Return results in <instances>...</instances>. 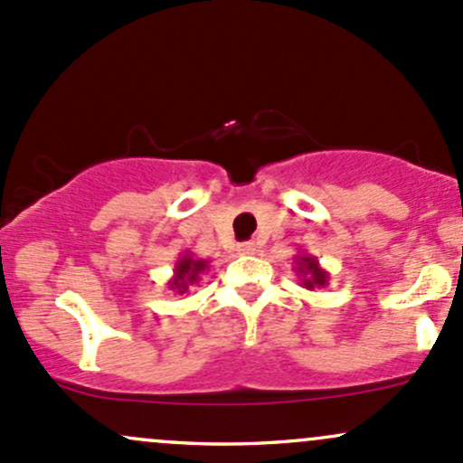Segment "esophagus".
<instances>
[{"label": "esophagus", "mask_w": 463, "mask_h": 463, "mask_svg": "<svg viewBox=\"0 0 463 463\" xmlns=\"http://www.w3.org/2000/svg\"><path fill=\"white\" fill-rule=\"evenodd\" d=\"M238 253H245V256L256 253V245H253V242H241V245H238Z\"/></svg>", "instance_id": "34e87169"}]
</instances>
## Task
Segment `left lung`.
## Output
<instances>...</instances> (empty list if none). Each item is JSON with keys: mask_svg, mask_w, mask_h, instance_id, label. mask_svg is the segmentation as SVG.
Listing matches in <instances>:
<instances>
[{"mask_svg": "<svg viewBox=\"0 0 463 463\" xmlns=\"http://www.w3.org/2000/svg\"><path fill=\"white\" fill-rule=\"evenodd\" d=\"M293 262H296L293 271L300 278V285L305 287V289L313 291L329 285V271L322 269L316 256H311V253L307 251H298L296 256H293Z\"/></svg>", "mask_w": 463, "mask_h": 463, "instance_id": "8db88e82", "label": "left lung"}]
</instances>
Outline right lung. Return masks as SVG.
<instances>
[{
    "label": "right lung",
    "mask_w": 463,
    "mask_h": 463,
    "mask_svg": "<svg viewBox=\"0 0 463 463\" xmlns=\"http://www.w3.org/2000/svg\"><path fill=\"white\" fill-rule=\"evenodd\" d=\"M210 269V260L207 258H196L192 251H185L178 256L174 262V276L167 282V287L174 293H190V287H198L201 276Z\"/></svg>",
    "instance_id": "1"
}]
</instances>
